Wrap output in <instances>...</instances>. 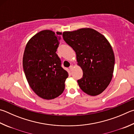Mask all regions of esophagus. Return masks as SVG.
I'll use <instances>...</instances> for the list:
<instances>
[{
    "label": "esophagus",
    "mask_w": 134,
    "mask_h": 134,
    "mask_svg": "<svg viewBox=\"0 0 134 134\" xmlns=\"http://www.w3.org/2000/svg\"><path fill=\"white\" fill-rule=\"evenodd\" d=\"M69 69L70 70H71V71H72V69H73V66H72V65H70V66L69 67Z\"/></svg>",
    "instance_id": "1"
}]
</instances>
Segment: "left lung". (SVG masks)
I'll list each match as a JSON object with an SVG mask.
<instances>
[{"label":"left lung","instance_id":"8db88e82","mask_svg":"<svg viewBox=\"0 0 134 134\" xmlns=\"http://www.w3.org/2000/svg\"><path fill=\"white\" fill-rule=\"evenodd\" d=\"M63 39L73 48L83 75L77 82L90 96L103 92L111 81L115 57L110 44L104 36L92 29L64 31Z\"/></svg>","mask_w":134,"mask_h":134}]
</instances>
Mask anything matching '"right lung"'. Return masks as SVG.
<instances>
[{"label":"right lung","instance_id":"right-lung-1","mask_svg":"<svg viewBox=\"0 0 134 134\" xmlns=\"http://www.w3.org/2000/svg\"><path fill=\"white\" fill-rule=\"evenodd\" d=\"M60 35L48 30L41 31L30 38L24 52L26 79L33 91L43 99H54L62 94L69 76L56 53Z\"/></svg>","mask_w":134,"mask_h":134}]
</instances>
